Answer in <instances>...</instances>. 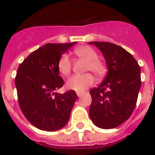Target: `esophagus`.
Listing matches in <instances>:
<instances>
[{
  "instance_id": "obj_1",
  "label": "esophagus",
  "mask_w": 155,
  "mask_h": 155,
  "mask_svg": "<svg viewBox=\"0 0 155 155\" xmlns=\"http://www.w3.org/2000/svg\"><path fill=\"white\" fill-rule=\"evenodd\" d=\"M83 94H84V92H81V91H77V94H78V97H81Z\"/></svg>"
}]
</instances>
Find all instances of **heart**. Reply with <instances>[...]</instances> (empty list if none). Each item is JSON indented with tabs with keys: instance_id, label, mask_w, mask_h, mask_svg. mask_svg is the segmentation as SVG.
I'll use <instances>...</instances> for the list:
<instances>
[{
	"instance_id": "obj_1",
	"label": "heart",
	"mask_w": 155,
	"mask_h": 155,
	"mask_svg": "<svg viewBox=\"0 0 155 155\" xmlns=\"http://www.w3.org/2000/svg\"><path fill=\"white\" fill-rule=\"evenodd\" d=\"M75 55L87 61L85 66L86 71H91L94 74L101 77L105 72V65L98 58L96 51L88 46H81L74 50ZM58 70L63 75L69 74L72 68V63L68 54H63L58 61ZM94 83V78L90 73L84 74H74L70 77L66 85L68 89L76 91H83Z\"/></svg>"
}]
</instances>
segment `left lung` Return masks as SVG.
<instances>
[{"label": "left lung", "mask_w": 155, "mask_h": 155, "mask_svg": "<svg viewBox=\"0 0 155 155\" xmlns=\"http://www.w3.org/2000/svg\"><path fill=\"white\" fill-rule=\"evenodd\" d=\"M101 50L108 74L102 84L90 91L89 116L99 128L113 129L130 117L141 86L140 68L125 49L107 42H90Z\"/></svg>", "instance_id": "left-lung-1"}]
</instances>
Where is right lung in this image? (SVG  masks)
Instances as JSON below:
<instances>
[{"instance_id":"add662e5","label":"right lung","mask_w":155,"mask_h":155,"mask_svg":"<svg viewBox=\"0 0 155 155\" xmlns=\"http://www.w3.org/2000/svg\"><path fill=\"white\" fill-rule=\"evenodd\" d=\"M76 42L47 43L19 65L15 80L19 106L25 118L39 130H58L69 120L78 95L74 90L55 92L64 84L57 64L63 53Z\"/></svg>"}]
</instances>
